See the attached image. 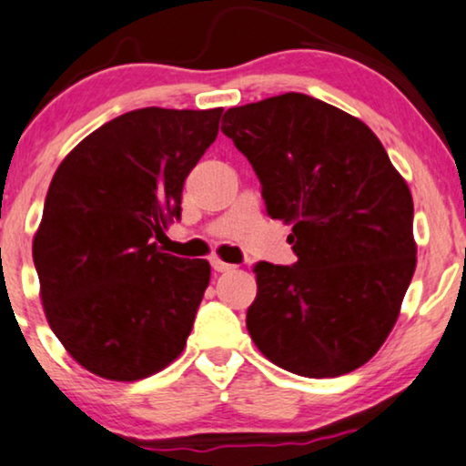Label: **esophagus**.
<instances>
[{
    "instance_id": "34e87169",
    "label": "esophagus",
    "mask_w": 466,
    "mask_h": 466,
    "mask_svg": "<svg viewBox=\"0 0 466 466\" xmlns=\"http://www.w3.org/2000/svg\"><path fill=\"white\" fill-rule=\"evenodd\" d=\"M210 267H213V268L217 270V273H228V270L234 268L232 264L223 262V260H219V258H213V260H210Z\"/></svg>"
}]
</instances>
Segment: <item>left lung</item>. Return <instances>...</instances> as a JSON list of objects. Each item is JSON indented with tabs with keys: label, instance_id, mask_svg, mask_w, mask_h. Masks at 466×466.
Instances as JSON below:
<instances>
[{
	"label": "left lung",
	"instance_id": "8db88e82",
	"mask_svg": "<svg viewBox=\"0 0 466 466\" xmlns=\"http://www.w3.org/2000/svg\"><path fill=\"white\" fill-rule=\"evenodd\" d=\"M223 135L251 163L267 213L292 223V267L258 262L247 329L288 372L361 368L396 325L413 279V198L379 137L299 92L226 111Z\"/></svg>",
	"mask_w": 466,
	"mask_h": 466
}]
</instances>
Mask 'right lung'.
<instances>
[{"label": "right lung", "mask_w": 466, "mask_h": 466, "mask_svg": "<svg viewBox=\"0 0 466 466\" xmlns=\"http://www.w3.org/2000/svg\"><path fill=\"white\" fill-rule=\"evenodd\" d=\"M223 107H144L114 117L64 158L46 191L34 264L49 327L87 372L131 382L185 349L206 260L152 238L180 219L185 178L219 133Z\"/></svg>", "instance_id": "obj_1"}]
</instances>
